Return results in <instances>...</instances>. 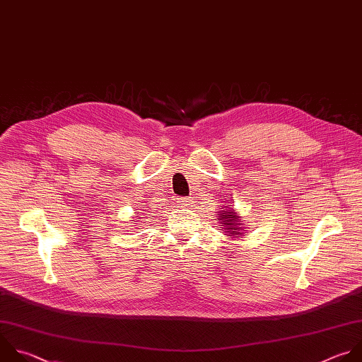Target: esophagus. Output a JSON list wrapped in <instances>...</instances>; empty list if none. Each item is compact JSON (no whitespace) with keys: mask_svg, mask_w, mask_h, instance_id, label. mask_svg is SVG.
I'll use <instances>...</instances> for the list:
<instances>
[{"mask_svg":"<svg viewBox=\"0 0 362 362\" xmlns=\"http://www.w3.org/2000/svg\"><path fill=\"white\" fill-rule=\"evenodd\" d=\"M179 204H180V207H186V206H189V204H192V199L190 197H180L179 200Z\"/></svg>","mask_w":362,"mask_h":362,"instance_id":"esophagus-1","label":"esophagus"}]
</instances>
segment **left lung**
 <instances>
[{"label": "left lung", "mask_w": 362, "mask_h": 362, "mask_svg": "<svg viewBox=\"0 0 362 362\" xmlns=\"http://www.w3.org/2000/svg\"><path fill=\"white\" fill-rule=\"evenodd\" d=\"M218 216H217V220L220 223V228H223L226 231V235H230L231 238H237L242 235L243 230H245V226L243 224V220L242 217H240L235 210L230 206H220V210L217 211ZM223 231V233H224Z\"/></svg>", "instance_id": "left-lung-1"}]
</instances>
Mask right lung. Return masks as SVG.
Wrapping results in <instances>:
<instances>
[{
	"mask_svg": "<svg viewBox=\"0 0 362 362\" xmlns=\"http://www.w3.org/2000/svg\"><path fill=\"white\" fill-rule=\"evenodd\" d=\"M136 217H139V216H136ZM132 221H135V220H132Z\"/></svg>",
	"mask_w": 362,
	"mask_h": 362,
	"instance_id": "obj_1",
	"label": "right lung"
}]
</instances>
